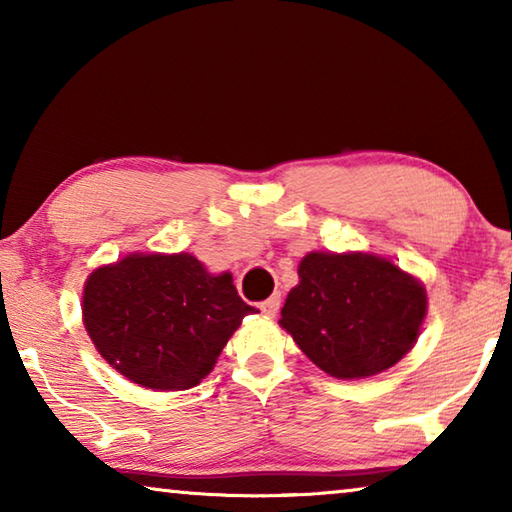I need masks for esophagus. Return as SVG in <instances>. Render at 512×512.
<instances>
[{
    "mask_svg": "<svg viewBox=\"0 0 512 512\" xmlns=\"http://www.w3.org/2000/svg\"><path fill=\"white\" fill-rule=\"evenodd\" d=\"M280 302H282V300H280V296H277V293H275V296H271L268 300L259 302V309H262L266 316H275V314H277V309H280Z\"/></svg>",
    "mask_w": 512,
    "mask_h": 512,
    "instance_id": "1",
    "label": "esophagus"
}]
</instances>
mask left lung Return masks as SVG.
<instances>
[{
    "mask_svg": "<svg viewBox=\"0 0 512 512\" xmlns=\"http://www.w3.org/2000/svg\"><path fill=\"white\" fill-rule=\"evenodd\" d=\"M280 325L327 375L363 379L395 366L418 341L427 293L384 257L309 253Z\"/></svg>",
    "mask_w": 512,
    "mask_h": 512,
    "instance_id": "1",
    "label": "left lung"
}]
</instances>
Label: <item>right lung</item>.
<instances>
[{
	"label": "right lung",
	"instance_id": "add662e5",
	"mask_svg": "<svg viewBox=\"0 0 512 512\" xmlns=\"http://www.w3.org/2000/svg\"><path fill=\"white\" fill-rule=\"evenodd\" d=\"M255 307L230 273L210 275L194 255H128L94 271L83 323L101 357L153 391H187L214 368Z\"/></svg>",
	"mask_w": 512,
	"mask_h": 512
}]
</instances>
